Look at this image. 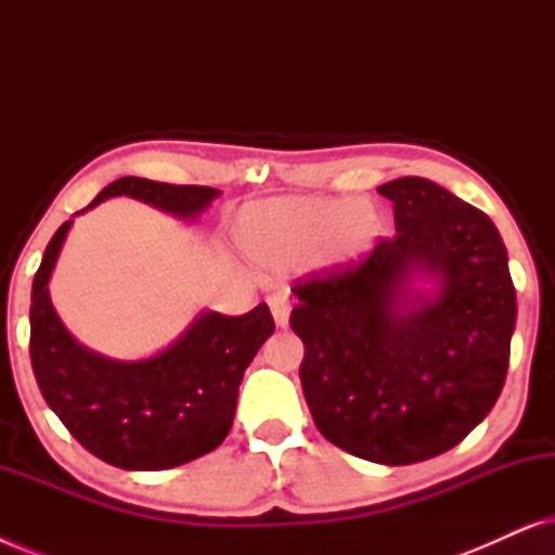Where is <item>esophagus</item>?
I'll use <instances>...</instances> for the list:
<instances>
[{
    "mask_svg": "<svg viewBox=\"0 0 555 555\" xmlns=\"http://www.w3.org/2000/svg\"><path fill=\"white\" fill-rule=\"evenodd\" d=\"M268 306L272 310V318H275L278 325H287V318H291V298H287L285 291L270 293Z\"/></svg>",
    "mask_w": 555,
    "mask_h": 555,
    "instance_id": "1",
    "label": "esophagus"
}]
</instances>
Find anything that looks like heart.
Returning <instances> with one entry per match:
<instances>
[{
  "mask_svg": "<svg viewBox=\"0 0 555 555\" xmlns=\"http://www.w3.org/2000/svg\"><path fill=\"white\" fill-rule=\"evenodd\" d=\"M382 232L376 204L348 196H278L249 204L237 222L242 249L268 270L291 268L315 249L328 262H356Z\"/></svg>",
  "mask_w": 555,
  "mask_h": 555,
  "instance_id": "1",
  "label": "heart"
}]
</instances>
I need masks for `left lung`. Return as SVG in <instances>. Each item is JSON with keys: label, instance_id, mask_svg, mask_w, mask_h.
Returning <instances> with one entry per match:
<instances>
[{"label": "left lung", "instance_id": "left-lung-1", "mask_svg": "<svg viewBox=\"0 0 555 555\" xmlns=\"http://www.w3.org/2000/svg\"><path fill=\"white\" fill-rule=\"evenodd\" d=\"M378 194L393 202L397 234L359 262L295 280L291 328L321 435L361 460L412 465L452 450L495 406L518 310L485 211L420 177ZM416 269L443 280L431 301L408 300Z\"/></svg>", "mask_w": 555, "mask_h": 555}]
</instances>
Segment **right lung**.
I'll use <instances>...</instances> for the list:
<instances>
[{
    "label": "right lung",
    "mask_w": 555,
    "mask_h": 555,
    "mask_svg": "<svg viewBox=\"0 0 555 555\" xmlns=\"http://www.w3.org/2000/svg\"><path fill=\"white\" fill-rule=\"evenodd\" d=\"M120 194L194 217L219 192L124 177L86 209ZM67 230L70 222L52 234L29 306V359L48 406L90 454L113 467L169 469L217 450L230 435L242 374L275 331L270 308L260 302L245 315L204 313L154 359H103L65 331L50 302L48 280Z\"/></svg>",
    "instance_id": "add662e5"
}]
</instances>
